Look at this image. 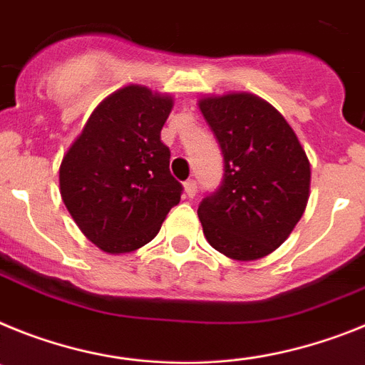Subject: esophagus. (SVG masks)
Listing matches in <instances>:
<instances>
[{
    "mask_svg": "<svg viewBox=\"0 0 365 365\" xmlns=\"http://www.w3.org/2000/svg\"><path fill=\"white\" fill-rule=\"evenodd\" d=\"M183 189H185L187 198H192V196L196 195V191H198V185H196L195 180H187V182L183 183Z\"/></svg>",
    "mask_w": 365,
    "mask_h": 365,
    "instance_id": "1",
    "label": "esophagus"
}]
</instances>
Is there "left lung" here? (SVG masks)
Instances as JSON below:
<instances>
[{
    "instance_id": "left-lung-1",
    "label": "left lung",
    "mask_w": 365,
    "mask_h": 365,
    "mask_svg": "<svg viewBox=\"0 0 365 365\" xmlns=\"http://www.w3.org/2000/svg\"><path fill=\"white\" fill-rule=\"evenodd\" d=\"M198 106L224 156L220 187L198 205L205 239L235 261L266 257L305 213L309 158L287 119L257 95L204 97Z\"/></svg>"
}]
</instances>
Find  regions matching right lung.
Listing matches in <instances>:
<instances>
[{
	"instance_id": "add662e5",
	"label": "right lung",
	"mask_w": 365,
	"mask_h": 365,
	"mask_svg": "<svg viewBox=\"0 0 365 365\" xmlns=\"http://www.w3.org/2000/svg\"><path fill=\"white\" fill-rule=\"evenodd\" d=\"M170 95L121 88L95 108L60 165V195L73 220L103 252L128 253L158 235L183 187L170 174L161 128Z\"/></svg>"
}]
</instances>
